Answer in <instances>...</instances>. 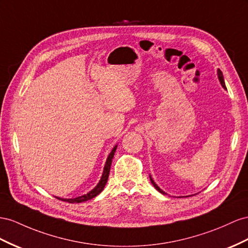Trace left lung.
<instances>
[{"instance_id":"obj_1","label":"left lung","mask_w":248,"mask_h":248,"mask_svg":"<svg viewBox=\"0 0 248 248\" xmlns=\"http://www.w3.org/2000/svg\"><path fill=\"white\" fill-rule=\"evenodd\" d=\"M218 78H219V80H220V82H221V84H222L223 88H224V89H226V88H225V83H224V79H223V75H222V72L220 71V70H218ZM150 179H151V183H152V185L155 186V188L158 192H160L162 194H165V192L160 190V189L158 188V186H157V185H156L155 182H153V179H152L151 177H150Z\"/></svg>"}]
</instances>
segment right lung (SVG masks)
<instances>
[{
	"label": "right lung",
	"instance_id": "add662e5",
	"mask_svg": "<svg viewBox=\"0 0 248 248\" xmlns=\"http://www.w3.org/2000/svg\"><path fill=\"white\" fill-rule=\"evenodd\" d=\"M116 149H117V146L113 147V149L109 153V155L108 157V160H106V164L104 166V171H103V174H102V177H101V179H100L99 184L95 186V189H93L91 192H89L88 194H85V195L79 196V197L74 198V199H62V198H57V199L63 200V202H70V203H79V202H86V200H90V199H92L93 197H96L98 194L101 193L102 190L104 189L106 183H108V175H109V170H110V166H111V159L113 157V155H115Z\"/></svg>",
	"mask_w": 248,
	"mask_h": 248
}]
</instances>
